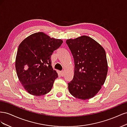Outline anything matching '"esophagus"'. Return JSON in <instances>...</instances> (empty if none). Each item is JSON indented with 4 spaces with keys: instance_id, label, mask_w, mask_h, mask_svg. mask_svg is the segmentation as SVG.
<instances>
[{
    "instance_id": "34e87169",
    "label": "esophagus",
    "mask_w": 127,
    "mask_h": 127,
    "mask_svg": "<svg viewBox=\"0 0 127 127\" xmlns=\"http://www.w3.org/2000/svg\"><path fill=\"white\" fill-rule=\"evenodd\" d=\"M60 73L61 75L62 76H64V71H61L60 72Z\"/></svg>"
}]
</instances>
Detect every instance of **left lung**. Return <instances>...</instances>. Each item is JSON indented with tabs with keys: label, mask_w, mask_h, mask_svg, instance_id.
<instances>
[{
	"label": "left lung",
	"mask_w": 127,
	"mask_h": 127,
	"mask_svg": "<svg viewBox=\"0 0 127 127\" xmlns=\"http://www.w3.org/2000/svg\"><path fill=\"white\" fill-rule=\"evenodd\" d=\"M66 43L75 63L74 78L68 84L69 91L83 100L93 97L104 84L108 71L104 49L86 35L68 39Z\"/></svg>",
	"instance_id": "obj_1"
}]
</instances>
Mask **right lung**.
Returning <instances> with one entry per match:
<instances>
[{
	"mask_svg": "<svg viewBox=\"0 0 127 127\" xmlns=\"http://www.w3.org/2000/svg\"><path fill=\"white\" fill-rule=\"evenodd\" d=\"M63 43L43 32L31 34L19 45L15 60L18 78L26 92L41 96L51 90L57 72L53 70L50 57Z\"/></svg>",
	"mask_w": 127,
	"mask_h": 127,
	"instance_id": "right-lung-1",
	"label": "right lung"
}]
</instances>
